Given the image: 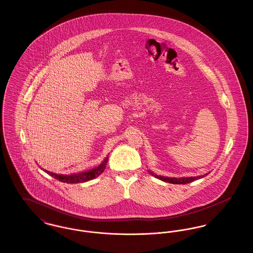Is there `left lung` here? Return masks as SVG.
Returning a JSON list of instances; mask_svg holds the SVG:
<instances>
[{"instance_id":"1","label":"left lung","mask_w":253,"mask_h":253,"mask_svg":"<svg viewBox=\"0 0 253 253\" xmlns=\"http://www.w3.org/2000/svg\"><path fill=\"white\" fill-rule=\"evenodd\" d=\"M149 172L157 177L160 180L165 181V182H168V183H171V184H188V183H191L194 180H197V179H200V178H203L205 175H208V173H206L205 175H199V176H193V177H180V178H176V177H166V176H161V175H157L155 174L154 172L150 171Z\"/></svg>"}]
</instances>
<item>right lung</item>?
<instances>
[{
	"label": "right lung",
	"mask_w": 253,
	"mask_h": 253,
	"mask_svg": "<svg viewBox=\"0 0 253 253\" xmlns=\"http://www.w3.org/2000/svg\"><path fill=\"white\" fill-rule=\"evenodd\" d=\"M108 162V157H105V159L101 162V164L99 166H97L96 168L86 170V171H82V172H78V173H71V174H58V173H54L52 171H49L44 169L45 172H47L49 175H51L52 177H54L55 179L63 182V183H69V184H74V183H84L86 181L92 180L94 178L97 177L98 175H100L107 165Z\"/></svg>",
	"instance_id": "add662e5"
}]
</instances>
